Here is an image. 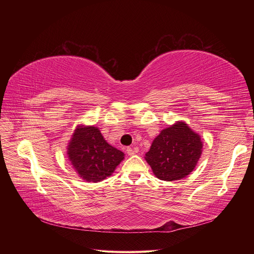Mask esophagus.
I'll use <instances>...</instances> for the list:
<instances>
[{"label": "esophagus", "mask_w": 254, "mask_h": 254, "mask_svg": "<svg viewBox=\"0 0 254 254\" xmlns=\"http://www.w3.org/2000/svg\"><path fill=\"white\" fill-rule=\"evenodd\" d=\"M127 153L129 155V156H132L135 153H136V150L132 149V148H127Z\"/></svg>", "instance_id": "1"}]
</instances>
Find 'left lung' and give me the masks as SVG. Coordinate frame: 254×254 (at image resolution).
Returning a JSON list of instances; mask_svg holds the SVG:
<instances>
[{
	"mask_svg": "<svg viewBox=\"0 0 254 254\" xmlns=\"http://www.w3.org/2000/svg\"><path fill=\"white\" fill-rule=\"evenodd\" d=\"M203 152V141L185 122H176L154 138L145 154L156 178L175 181L193 171Z\"/></svg>",
	"mask_w": 254,
	"mask_h": 254,
	"instance_id": "1",
	"label": "left lung"
}]
</instances>
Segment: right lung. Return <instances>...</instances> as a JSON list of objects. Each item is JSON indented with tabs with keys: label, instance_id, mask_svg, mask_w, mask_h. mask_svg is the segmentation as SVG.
<instances>
[{
	"label": "right lung",
	"instance_id": "obj_1",
	"mask_svg": "<svg viewBox=\"0 0 254 254\" xmlns=\"http://www.w3.org/2000/svg\"><path fill=\"white\" fill-rule=\"evenodd\" d=\"M66 154L77 175L87 182H100L113 174L125 153L107 142L99 127L79 125L66 146Z\"/></svg>",
	"mask_w": 254,
	"mask_h": 254
}]
</instances>
